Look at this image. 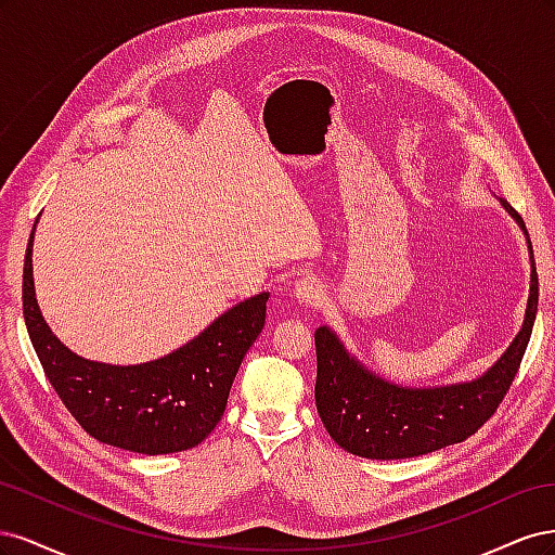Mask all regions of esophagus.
Listing matches in <instances>:
<instances>
[{
	"label": "esophagus",
	"instance_id": "1",
	"mask_svg": "<svg viewBox=\"0 0 555 555\" xmlns=\"http://www.w3.org/2000/svg\"><path fill=\"white\" fill-rule=\"evenodd\" d=\"M294 296H296V300H298L300 306L314 308V306H319L324 300V287L314 278H304L294 287Z\"/></svg>",
	"mask_w": 555,
	"mask_h": 555
}]
</instances>
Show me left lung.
<instances>
[{
  "mask_svg": "<svg viewBox=\"0 0 555 555\" xmlns=\"http://www.w3.org/2000/svg\"><path fill=\"white\" fill-rule=\"evenodd\" d=\"M502 206L526 231L524 217L512 208L507 198H502ZM528 247L532 273L524 328L491 371L475 382L442 386V389L393 386L361 367L326 326L317 328L314 402L331 438L354 456L393 461L424 456L463 442L489 422L509 391L534 326L540 280H537L530 238Z\"/></svg>",
  "mask_w": 555,
  "mask_h": 555,
  "instance_id": "8db88e82",
  "label": "left lung"
}]
</instances>
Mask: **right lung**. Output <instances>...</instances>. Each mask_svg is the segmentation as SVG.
<instances>
[{"mask_svg": "<svg viewBox=\"0 0 555 555\" xmlns=\"http://www.w3.org/2000/svg\"><path fill=\"white\" fill-rule=\"evenodd\" d=\"M31 231L23 268V314L48 382L99 442L127 451L173 453L204 442L220 422L241 361L266 322L268 294L231 308L173 354L143 365L76 357L46 326L31 280Z\"/></svg>", "mask_w": 555, "mask_h": 555, "instance_id": "1", "label": "right lung"}]
</instances>
